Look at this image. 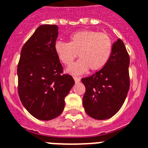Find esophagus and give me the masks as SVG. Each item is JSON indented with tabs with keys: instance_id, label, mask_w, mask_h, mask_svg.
Wrapping results in <instances>:
<instances>
[{
	"instance_id": "1",
	"label": "esophagus",
	"mask_w": 148,
	"mask_h": 148,
	"mask_svg": "<svg viewBox=\"0 0 148 148\" xmlns=\"http://www.w3.org/2000/svg\"><path fill=\"white\" fill-rule=\"evenodd\" d=\"M73 79H74V80H75V82H80V78H79V77H73Z\"/></svg>"
}]
</instances>
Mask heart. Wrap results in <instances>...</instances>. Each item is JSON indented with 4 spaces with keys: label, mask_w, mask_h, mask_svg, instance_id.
<instances>
[{
    "label": "heart",
    "mask_w": 148,
    "mask_h": 148,
    "mask_svg": "<svg viewBox=\"0 0 148 148\" xmlns=\"http://www.w3.org/2000/svg\"><path fill=\"white\" fill-rule=\"evenodd\" d=\"M112 40L107 34L92 30L79 31L69 37V43L57 42L55 51L58 59L69 66L79 55V60L67 68V73L80 75L103 68L112 52Z\"/></svg>",
    "instance_id": "1"
}]
</instances>
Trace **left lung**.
<instances>
[{"label":"left lung","mask_w":148,"mask_h":148,"mask_svg":"<svg viewBox=\"0 0 148 148\" xmlns=\"http://www.w3.org/2000/svg\"><path fill=\"white\" fill-rule=\"evenodd\" d=\"M130 57L124 43L117 39L103 68L82 79L86 87L82 105L86 113L96 120H106L117 113L130 88Z\"/></svg>","instance_id":"left-lung-1"}]
</instances>
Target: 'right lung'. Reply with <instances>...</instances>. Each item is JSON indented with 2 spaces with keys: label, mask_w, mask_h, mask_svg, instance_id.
<instances>
[{
  "label": "right lung",
  "mask_w": 148,
  "mask_h": 148,
  "mask_svg": "<svg viewBox=\"0 0 148 148\" xmlns=\"http://www.w3.org/2000/svg\"><path fill=\"white\" fill-rule=\"evenodd\" d=\"M58 27L42 25L25 42L18 65V94L23 106L34 117L50 121L60 115L65 97L75 83L62 74L55 51Z\"/></svg>",
  "instance_id": "obj_1"
}]
</instances>
